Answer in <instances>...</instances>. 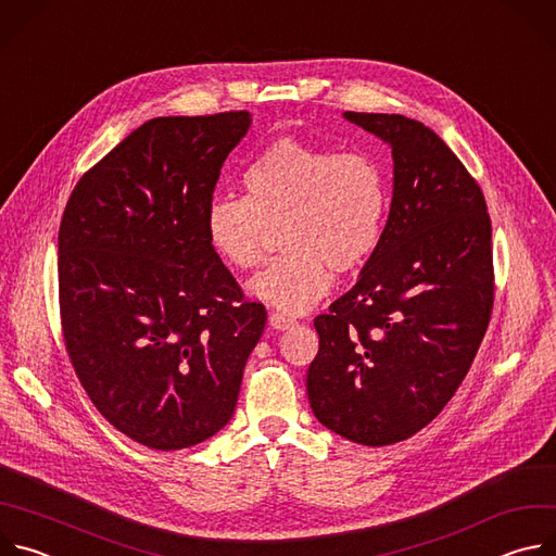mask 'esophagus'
Segmentation results:
<instances>
[{
  "label": "esophagus",
  "instance_id": "esophagus-1",
  "mask_svg": "<svg viewBox=\"0 0 556 556\" xmlns=\"http://www.w3.org/2000/svg\"><path fill=\"white\" fill-rule=\"evenodd\" d=\"M268 324H270L275 330H290L292 326H296V321L292 319V316H286V314H281V312H270Z\"/></svg>",
  "mask_w": 556,
  "mask_h": 556
}]
</instances>
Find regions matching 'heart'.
<instances>
[{
	"label": "heart",
	"instance_id": "obj_1",
	"mask_svg": "<svg viewBox=\"0 0 556 556\" xmlns=\"http://www.w3.org/2000/svg\"><path fill=\"white\" fill-rule=\"evenodd\" d=\"M244 187L247 195L211 202L208 240L228 266L251 270L266 260L270 228L283 226L286 255L249 281L281 312L309 309L332 288V270H361L382 242L389 187L367 153L279 138L247 167Z\"/></svg>",
	"mask_w": 556,
	"mask_h": 556
}]
</instances>
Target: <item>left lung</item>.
<instances>
[{"instance_id": "obj_1", "label": "left lung", "mask_w": 556, "mask_h": 556, "mask_svg": "<svg viewBox=\"0 0 556 556\" xmlns=\"http://www.w3.org/2000/svg\"><path fill=\"white\" fill-rule=\"evenodd\" d=\"M343 116L391 147L393 195L356 286L314 319L305 387L324 427L387 446L444 409L480 350L495 292L491 217L433 129L401 114Z\"/></svg>"}]
</instances>
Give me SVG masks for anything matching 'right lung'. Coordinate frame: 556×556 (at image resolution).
I'll list each match as a JSON object with an SVG mask.
<instances>
[{
    "label": "right lung",
    "mask_w": 556,
    "mask_h": 556,
    "mask_svg": "<svg viewBox=\"0 0 556 556\" xmlns=\"http://www.w3.org/2000/svg\"><path fill=\"white\" fill-rule=\"evenodd\" d=\"M249 112L151 118L76 182L59 226L72 367L134 442L178 451L232 416L266 307L215 253L206 211Z\"/></svg>",
    "instance_id": "obj_1"
}]
</instances>
